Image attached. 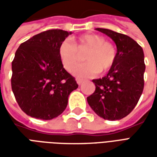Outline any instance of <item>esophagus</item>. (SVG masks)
<instances>
[{
    "instance_id": "esophagus-1",
    "label": "esophagus",
    "mask_w": 157,
    "mask_h": 157,
    "mask_svg": "<svg viewBox=\"0 0 157 157\" xmlns=\"http://www.w3.org/2000/svg\"><path fill=\"white\" fill-rule=\"evenodd\" d=\"M83 82H84V81H83L82 79H76V82H77L78 85H81Z\"/></svg>"
}]
</instances>
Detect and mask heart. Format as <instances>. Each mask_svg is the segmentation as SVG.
<instances>
[{"label": "heart", "instance_id": "obj_1", "mask_svg": "<svg viewBox=\"0 0 157 157\" xmlns=\"http://www.w3.org/2000/svg\"><path fill=\"white\" fill-rule=\"evenodd\" d=\"M87 61L79 67L75 74L81 77L92 76L98 72L109 71L116 61L115 48L112 44L106 42L104 37L98 34H85L81 36L76 44L70 40H64L59 48V55L66 71L72 72L82 60V54Z\"/></svg>", "mask_w": 157, "mask_h": 157}]
</instances>
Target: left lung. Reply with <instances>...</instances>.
I'll return each mask as SVG.
<instances>
[{
	"label": "left lung",
	"instance_id": "obj_1",
	"mask_svg": "<svg viewBox=\"0 0 157 157\" xmlns=\"http://www.w3.org/2000/svg\"><path fill=\"white\" fill-rule=\"evenodd\" d=\"M96 29L114 41L117 55L115 64L107 75L92 80L96 89L87 97V102L101 118L119 120L132 112L143 92L144 52L128 36L109 29Z\"/></svg>",
	"mask_w": 157,
	"mask_h": 157
}]
</instances>
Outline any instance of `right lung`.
Masks as SVG:
<instances>
[{"instance_id": "1", "label": "right lung", "mask_w": 157, "mask_h": 157, "mask_svg": "<svg viewBox=\"0 0 157 157\" xmlns=\"http://www.w3.org/2000/svg\"><path fill=\"white\" fill-rule=\"evenodd\" d=\"M71 33L50 29L20 44L12 63V89L23 112L49 120L64 112L68 97L78 87L65 71L59 55L62 42Z\"/></svg>"}]
</instances>
